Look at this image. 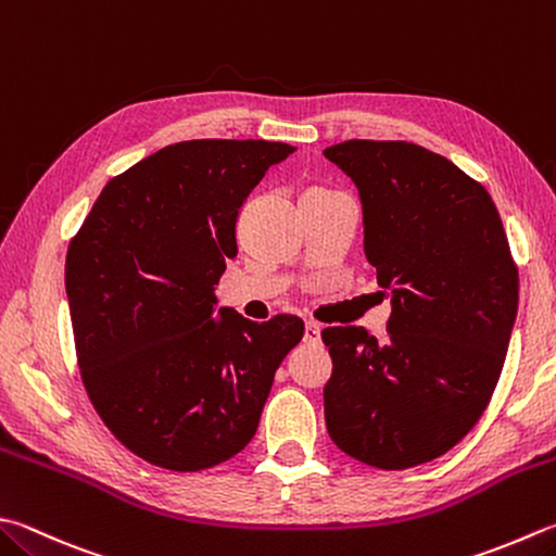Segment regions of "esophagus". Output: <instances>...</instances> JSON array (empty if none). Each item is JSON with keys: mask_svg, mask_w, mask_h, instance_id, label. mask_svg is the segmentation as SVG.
<instances>
[{"mask_svg": "<svg viewBox=\"0 0 556 556\" xmlns=\"http://www.w3.org/2000/svg\"><path fill=\"white\" fill-rule=\"evenodd\" d=\"M321 341V329L317 327V324H312V321H307L305 324V343H312V345H317Z\"/></svg>", "mask_w": 556, "mask_h": 556, "instance_id": "1", "label": "esophagus"}]
</instances>
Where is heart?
Returning a JSON list of instances; mask_svg holds the SVG:
<instances>
[{
    "label": "heart",
    "instance_id": "b5f03b06",
    "mask_svg": "<svg viewBox=\"0 0 556 556\" xmlns=\"http://www.w3.org/2000/svg\"><path fill=\"white\" fill-rule=\"evenodd\" d=\"M312 193H327V191H312Z\"/></svg>",
    "mask_w": 556,
    "mask_h": 556
}]
</instances>
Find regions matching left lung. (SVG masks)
<instances>
[{
  "label": "left lung",
  "instance_id": "obj_1",
  "mask_svg": "<svg viewBox=\"0 0 556 556\" xmlns=\"http://www.w3.org/2000/svg\"><path fill=\"white\" fill-rule=\"evenodd\" d=\"M324 156L363 203L365 256L392 290L384 341L329 327L327 431L345 455L408 469L445 455L484 414L518 312V266L486 188L426 148L349 140Z\"/></svg>",
  "mask_w": 556,
  "mask_h": 556
}]
</instances>
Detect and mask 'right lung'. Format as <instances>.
<instances>
[{
  "instance_id": "right-lung-1",
  "label": "right lung",
  "mask_w": 556,
  "mask_h": 556,
  "mask_svg": "<svg viewBox=\"0 0 556 556\" xmlns=\"http://www.w3.org/2000/svg\"><path fill=\"white\" fill-rule=\"evenodd\" d=\"M268 140H188L103 186L72 237L65 288L84 390L144 463L201 472L249 445L305 324L215 312L237 217L270 166Z\"/></svg>"
}]
</instances>
